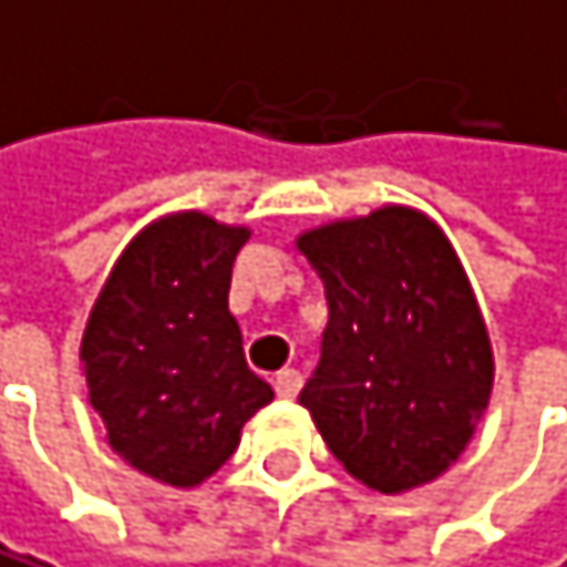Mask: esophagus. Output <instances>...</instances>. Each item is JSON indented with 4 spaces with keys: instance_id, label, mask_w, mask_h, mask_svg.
Segmentation results:
<instances>
[{
    "instance_id": "1",
    "label": "esophagus",
    "mask_w": 567,
    "mask_h": 567,
    "mask_svg": "<svg viewBox=\"0 0 567 567\" xmlns=\"http://www.w3.org/2000/svg\"><path fill=\"white\" fill-rule=\"evenodd\" d=\"M302 386V377H299V369H281L278 377H275V393L281 401H292L296 393Z\"/></svg>"
}]
</instances>
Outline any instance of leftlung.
Listing matches in <instances>:
<instances>
[{
	"instance_id": "8db88e82",
	"label": "left lung",
	"mask_w": 567,
	"mask_h": 567,
	"mask_svg": "<svg viewBox=\"0 0 567 567\" xmlns=\"http://www.w3.org/2000/svg\"><path fill=\"white\" fill-rule=\"evenodd\" d=\"M323 281L320 362L299 404L344 471L398 495L467 450L495 362L463 265L429 215L386 205L299 236Z\"/></svg>"
}]
</instances>
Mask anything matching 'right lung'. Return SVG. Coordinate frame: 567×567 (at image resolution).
Segmentation results:
<instances>
[{
    "label": "right lung",
    "instance_id": "add662e5",
    "mask_svg": "<svg viewBox=\"0 0 567 567\" xmlns=\"http://www.w3.org/2000/svg\"><path fill=\"white\" fill-rule=\"evenodd\" d=\"M247 236L202 212L145 226L100 289L79 348L114 453L174 488L219 471L240 429L275 398L247 369L229 313L233 260Z\"/></svg>",
    "mask_w": 567,
    "mask_h": 567
}]
</instances>
